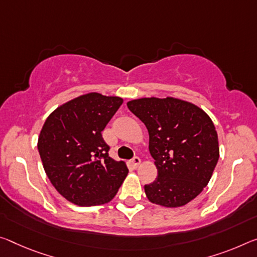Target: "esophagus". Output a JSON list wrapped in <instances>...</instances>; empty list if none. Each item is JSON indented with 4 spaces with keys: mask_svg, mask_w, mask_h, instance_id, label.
<instances>
[{
    "mask_svg": "<svg viewBox=\"0 0 257 257\" xmlns=\"http://www.w3.org/2000/svg\"><path fill=\"white\" fill-rule=\"evenodd\" d=\"M141 159L138 158V157H135V158H133V160H132V165H133V167L134 168H138V167L141 166Z\"/></svg>",
    "mask_w": 257,
    "mask_h": 257,
    "instance_id": "esophagus-1",
    "label": "esophagus"
}]
</instances>
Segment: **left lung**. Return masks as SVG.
<instances>
[{
    "label": "left lung",
    "mask_w": 257,
    "mask_h": 257,
    "mask_svg": "<svg viewBox=\"0 0 257 257\" xmlns=\"http://www.w3.org/2000/svg\"><path fill=\"white\" fill-rule=\"evenodd\" d=\"M128 108L146 125L157 181L144 186L149 200L177 208L202 192L219 158L218 137L203 109L174 97L130 100Z\"/></svg>",
    "instance_id": "obj_1"
}]
</instances>
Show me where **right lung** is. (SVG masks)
I'll return each mask as SVG.
<instances>
[{
	"mask_svg": "<svg viewBox=\"0 0 257 257\" xmlns=\"http://www.w3.org/2000/svg\"><path fill=\"white\" fill-rule=\"evenodd\" d=\"M123 103L121 97L89 92L66 101L47 117L38 150L51 184L77 206L107 203L128 168L108 157L101 132Z\"/></svg>",
	"mask_w": 257,
	"mask_h": 257,
	"instance_id": "1",
	"label": "right lung"
}]
</instances>
